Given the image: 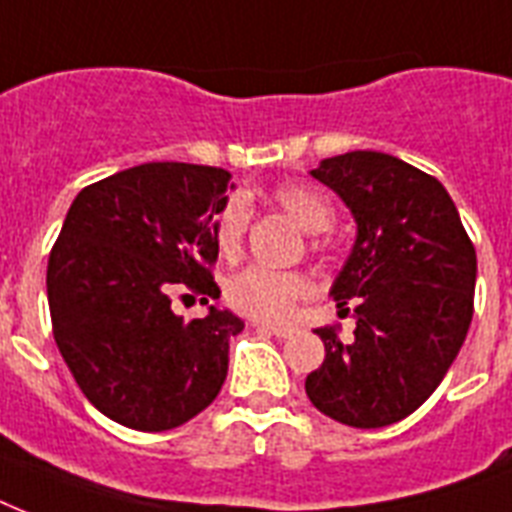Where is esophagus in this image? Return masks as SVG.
<instances>
[{
    "label": "esophagus",
    "mask_w": 512,
    "mask_h": 512,
    "mask_svg": "<svg viewBox=\"0 0 512 512\" xmlns=\"http://www.w3.org/2000/svg\"><path fill=\"white\" fill-rule=\"evenodd\" d=\"M257 329H265V332H271L276 337H289L295 329L292 327H284V324H265V321H255Z\"/></svg>",
    "instance_id": "1"
}]
</instances>
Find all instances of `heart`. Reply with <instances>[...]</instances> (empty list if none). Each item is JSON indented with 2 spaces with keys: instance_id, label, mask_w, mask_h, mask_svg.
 <instances>
[{
  "instance_id": "1",
  "label": "heart",
  "mask_w": 512,
  "mask_h": 512,
  "mask_svg": "<svg viewBox=\"0 0 512 512\" xmlns=\"http://www.w3.org/2000/svg\"><path fill=\"white\" fill-rule=\"evenodd\" d=\"M271 199L295 220L303 231L321 233L335 223L332 201L308 183H281L273 188ZM249 209L241 196H233L215 215V241L220 255H239L241 241L247 233ZM311 295V279L300 271H271L252 265L236 273L225 284V303L233 311L263 321L287 319L300 297Z\"/></svg>"
}]
</instances>
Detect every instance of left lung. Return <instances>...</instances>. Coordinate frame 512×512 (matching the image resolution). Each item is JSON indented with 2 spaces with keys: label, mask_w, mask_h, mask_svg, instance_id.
Here are the masks:
<instances>
[{
  "label": "left lung",
  "mask_w": 512,
  "mask_h": 512,
  "mask_svg": "<svg viewBox=\"0 0 512 512\" xmlns=\"http://www.w3.org/2000/svg\"><path fill=\"white\" fill-rule=\"evenodd\" d=\"M311 175L345 201L356 241L329 295L353 308V340L321 327L311 404L350 428H385L420 409L460 353L476 289V249L436 177L380 151L332 156Z\"/></svg>",
  "instance_id": "1"
}]
</instances>
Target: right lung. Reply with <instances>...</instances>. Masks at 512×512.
<instances>
[{
	"instance_id": "add662e5",
	"label": "right lung",
	"mask_w": 512,
	"mask_h": 512,
	"mask_svg": "<svg viewBox=\"0 0 512 512\" xmlns=\"http://www.w3.org/2000/svg\"><path fill=\"white\" fill-rule=\"evenodd\" d=\"M231 172L151 162L79 191L47 263L52 335L98 412L124 428L172 430L217 398L228 340L244 329L209 305L183 321L175 295L220 297L215 215Z\"/></svg>"
}]
</instances>
